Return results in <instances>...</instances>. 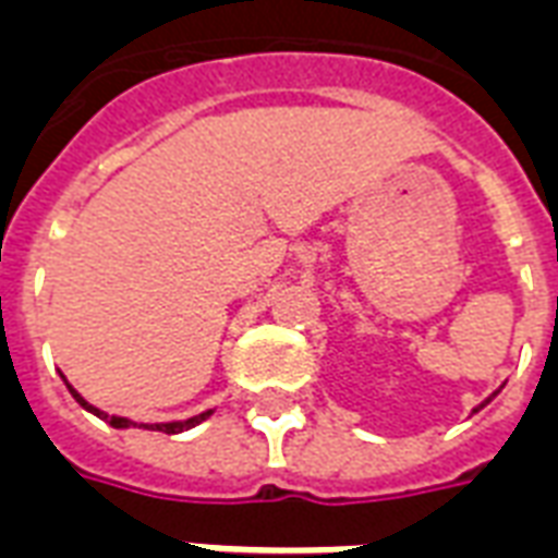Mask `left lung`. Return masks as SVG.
<instances>
[{"label":"left lung","instance_id":"left-lung-1","mask_svg":"<svg viewBox=\"0 0 558 558\" xmlns=\"http://www.w3.org/2000/svg\"><path fill=\"white\" fill-rule=\"evenodd\" d=\"M497 392H500V389H497ZM497 392H495V395H497ZM495 395H492V398H495ZM492 398H486V401L480 403V407H474V412H480V410H483V407H486V403H488V401H492Z\"/></svg>","mask_w":558,"mask_h":558}]
</instances>
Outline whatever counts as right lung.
I'll return each mask as SVG.
<instances>
[{"label": "right lung", "instance_id": "add662e5", "mask_svg": "<svg viewBox=\"0 0 558 558\" xmlns=\"http://www.w3.org/2000/svg\"><path fill=\"white\" fill-rule=\"evenodd\" d=\"M63 383H66V380H63ZM66 389H70L72 398H75V401H78L81 407H84V410L93 412L96 418L108 421L110 427H117V430H128V427H146V430H160V433H184V430H190V427H195V424H202V421H207L213 415V410H204V412H198V415H193V418H186V421H163V424H134V421H131V418H122V415H108V412H101L99 407H93V403H87V401H84V398H81L78 392H75V389H72L70 383H66Z\"/></svg>", "mask_w": 558, "mask_h": 558}]
</instances>
